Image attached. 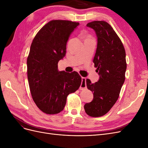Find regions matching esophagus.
Segmentation results:
<instances>
[{"instance_id": "obj_1", "label": "esophagus", "mask_w": 148, "mask_h": 148, "mask_svg": "<svg viewBox=\"0 0 148 148\" xmlns=\"http://www.w3.org/2000/svg\"><path fill=\"white\" fill-rule=\"evenodd\" d=\"M86 78L82 77V84L80 85L79 89H83L84 88H86Z\"/></svg>"}]
</instances>
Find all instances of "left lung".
<instances>
[{
	"label": "left lung",
	"mask_w": 148,
	"mask_h": 148,
	"mask_svg": "<svg viewBox=\"0 0 148 148\" xmlns=\"http://www.w3.org/2000/svg\"><path fill=\"white\" fill-rule=\"evenodd\" d=\"M86 26L96 34L97 44L93 62L99 79L95 83L86 79L93 99L85 104L84 108L88 115L97 117L108 112L118 99L125 79L126 53L120 39L108 23L94 21Z\"/></svg>",
	"instance_id": "8db88e82"
}]
</instances>
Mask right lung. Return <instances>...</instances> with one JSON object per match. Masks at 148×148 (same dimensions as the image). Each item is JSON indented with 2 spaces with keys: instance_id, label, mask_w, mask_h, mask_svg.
<instances>
[{
  "instance_id": "obj_1",
  "label": "right lung",
  "mask_w": 148,
  "mask_h": 148,
  "mask_svg": "<svg viewBox=\"0 0 148 148\" xmlns=\"http://www.w3.org/2000/svg\"><path fill=\"white\" fill-rule=\"evenodd\" d=\"M79 25L67 20H52L40 29L31 43L27 74L31 96L38 108L47 114L63 110L66 97L80 86L77 71L58 70V62L66 54L71 33Z\"/></svg>"
}]
</instances>
